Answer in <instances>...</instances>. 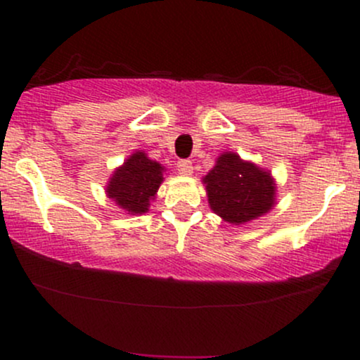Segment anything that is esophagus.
<instances>
[{"instance_id":"obj_1","label":"esophagus","mask_w":360,"mask_h":360,"mask_svg":"<svg viewBox=\"0 0 360 360\" xmlns=\"http://www.w3.org/2000/svg\"><path fill=\"white\" fill-rule=\"evenodd\" d=\"M177 172L181 176H191L193 174V162L189 159H181L177 160Z\"/></svg>"}]
</instances>
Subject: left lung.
<instances>
[{
	"label": "left lung",
	"mask_w": 360,
	"mask_h": 360,
	"mask_svg": "<svg viewBox=\"0 0 360 360\" xmlns=\"http://www.w3.org/2000/svg\"><path fill=\"white\" fill-rule=\"evenodd\" d=\"M203 183L213 213L233 225L262 217L276 203V181L271 172L240 159L235 152L218 157Z\"/></svg>",
	"instance_id": "8db88e82"
}]
</instances>
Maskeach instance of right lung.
<instances>
[{"instance_id":"obj_1","label":"right lung","mask_w":360,"mask_h":360,"mask_svg":"<svg viewBox=\"0 0 360 360\" xmlns=\"http://www.w3.org/2000/svg\"><path fill=\"white\" fill-rule=\"evenodd\" d=\"M162 172L164 167L148 159L146 152H134L123 166L115 169L106 186V194L128 214L147 213L164 181Z\"/></svg>"}]
</instances>
